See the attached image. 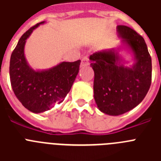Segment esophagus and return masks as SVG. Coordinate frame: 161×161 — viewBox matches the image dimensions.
Segmentation results:
<instances>
[{"instance_id":"34e87169","label":"esophagus","mask_w":161,"mask_h":161,"mask_svg":"<svg viewBox=\"0 0 161 161\" xmlns=\"http://www.w3.org/2000/svg\"><path fill=\"white\" fill-rule=\"evenodd\" d=\"M89 57L88 56H85L83 59H81V63H80V67L83 68L85 66H89Z\"/></svg>"}]
</instances>
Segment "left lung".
<instances>
[{
    "label": "left lung",
    "mask_w": 161,
    "mask_h": 161,
    "mask_svg": "<svg viewBox=\"0 0 161 161\" xmlns=\"http://www.w3.org/2000/svg\"><path fill=\"white\" fill-rule=\"evenodd\" d=\"M119 47L105 49L90 56L94 71L93 93L101 112L118 116L137 106L147 95L152 81V59L143 37L125 25H118ZM133 61L128 66L122 54Z\"/></svg>",
    "instance_id": "1"
}]
</instances>
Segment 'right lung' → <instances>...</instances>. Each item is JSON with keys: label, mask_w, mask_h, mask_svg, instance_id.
Masks as SVG:
<instances>
[{"label": "right lung", "mask_w": 161, "mask_h": 161, "mask_svg": "<svg viewBox=\"0 0 161 161\" xmlns=\"http://www.w3.org/2000/svg\"><path fill=\"white\" fill-rule=\"evenodd\" d=\"M39 22L20 38L9 63V76L14 94L25 108L35 114L52 109L64 100L79 72L80 60L60 62L47 69H34L25 56V45Z\"/></svg>", "instance_id": "1"}]
</instances>
